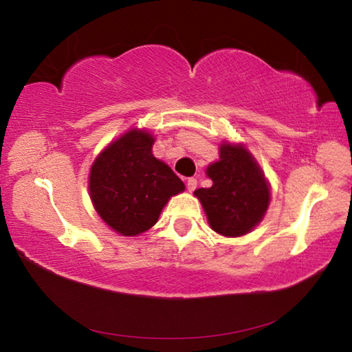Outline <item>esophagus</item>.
Returning a JSON list of instances; mask_svg holds the SVG:
<instances>
[{"label":"esophagus","mask_w":352,"mask_h":352,"mask_svg":"<svg viewBox=\"0 0 352 352\" xmlns=\"http://www.w3.org/2000/svg\"><path fill=\"white\" fill-rule=\"evenodd\" d=\"M186 186H188V190H190V192H192V190H194L195 188H197V178H194V177L188 178Z\"/></svg>","instance_id":"34e87169"}]
</instances>
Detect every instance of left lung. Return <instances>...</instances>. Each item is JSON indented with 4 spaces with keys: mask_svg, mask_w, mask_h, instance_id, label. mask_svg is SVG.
Returning <instances> with one entry per match:
<instances>
[{
    "mask_svg": "<svg viewBox=\"0 0 352 352\" xmlns=\"http://www.w3.org/2000/svg\"><path fill=\"white\" fill-rule=\"evenodd\" d=\"M211 188H200L208 222L216 233L237 237L252 231L264 217L270 190L264 174L242 146L222 144L220 160L206 169Z\"/></svg>",
    "mask_w": 352,
    "mask_h": 352,
    "instance_id": "obj_1",
    "label": "left lung"
}]
</instances>
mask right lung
Returning a JSON list of instances; mask_svg holds the SVG:
<instances>
[{"mask_svg":"<svg viewBox=\"0 0 352 352\" xmlns=\"http://www.w3.org/2000/svg\"><path fill=\"white\" fill-rule=\"evenodd\" d=\"M153 138L130 130L105 148L91 166L90 195L104 222L124 236L157 223L168 200L184 183L152 153Z\"/></svg>","mask_w":352,"mask_h":352,"instance_id":"1","label":"right lung"}]
</instances>
